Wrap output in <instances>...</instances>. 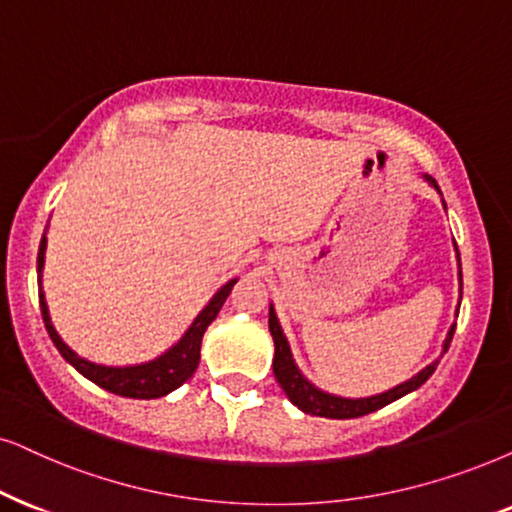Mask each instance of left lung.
<instances>
[{"label": "left lung", "instance_id": "obj_1", "mask_svg": "<svg viewBox=\"0 0 512 512\" xmlns=\"http://www.w3.org/2000/svg\"><path fill=\"white\" fill-rule=\"evenodd\" d=\"M425 179H428L430 184L439 191L435 179L432 177H425ZM458 262H461V257H458ZM458 281H461V295H463L461 271H458ZM269 331H271V338H274V347H276L274 375H276L278 385L283 387V392L288 394V399L293 401L297 409L304 413H312V416H321V418H338V420L359 418V416H366V413L383 409V406L392 404V401L404 397V394L418 390V387L423 385L432 373H435V368L439 364V361H432V364L425 366L418 375H413V378L406 380V383L392 387L390 392L375 394V397H366V399H342V397H333V394H328V392H321L319 387H314L300 371H297L286 335H283L281 326H278L274 307H269ZM454 331H456V326H451V331L444 340V352L449 349V342H451V338H454Z\"/></svg>", "mask_w": 512, "mask_h": 512}]
</instances>
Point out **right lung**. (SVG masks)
<instances>
[{
	"mask_svg": "<svg viewBox=\"0 0 512 512\" xmlns=\"http://www.w3.org/2000/svg\"><path fill=\"white\" fill-rule=\"evenodd\" d=\"M44 250H47V229H44L42 243H40V252H37V274H40V307H42V319L44 326H47L49 338L54 340V345L61 357L68 361L70 366H75L84 378H89L92 383H96L103 390L120 394V397H129V399H158L170 394L172 390H177L181 383L191 378L196 373L198 361H200V342H203V335L208 331V326L217 319L219 309L226 297H229L231 288H234V281H229L226 286H222L215 293V297L208 302V307L203 309L196 316V321L191 323L189 331L184 333L177 345L167 349L163 357L148 361V364H139V366H125V368H113V366H99L92 364V361L77 357V354L70 349L66 342L58 338L56 328L51 326L49 319V309L47 302H44V293H42V267H44Z\"/></svg>",
	"mask_w": 512,
	"mask_h": 512,
	"instance_id": "right-lung-1",
	"label": "right lung"
}]
</instances>
